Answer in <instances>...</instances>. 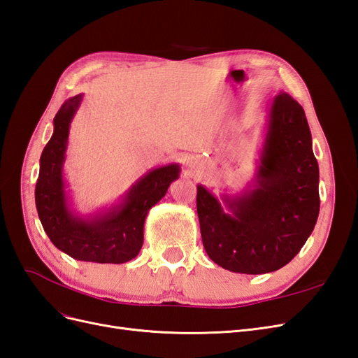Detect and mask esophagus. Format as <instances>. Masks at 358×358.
I'll use <instances>...</instances> for the list:
<instances>
[{"mask_svg":"<svg viewBox=\"0 0 358 358\" xmlns=\"http://www.w3.org/2000/svg\"><path fill=\"white\" fill-rule=\"evenodd\" d=\"M187 166H188V161H187Z\"/></svg>","mask_w":358,"mask_h":358,"instance_id":"1","label":"esophagus"}]
</instances>
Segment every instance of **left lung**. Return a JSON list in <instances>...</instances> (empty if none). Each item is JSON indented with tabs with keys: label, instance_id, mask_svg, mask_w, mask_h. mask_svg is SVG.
<instances>
[{
	"label": "left lung",
	"instance_id": "8db88e82",
	"mask_svg": "<svg viewBox=\"0 0 358 358\" xmlns=\"http://www.w3.org/2000/svg\"><path fill=\"white\" fill-rule=\"evenodd\" d=\"M320 170L303 107L287 92L270 106L257 175L221 201L197 187V213L209 258L234 273L275 272L294 258L320 213ZM225 205L227 211L222 208Z\"/></svg>",
	"mask_w": 358,
	"mask_h": 358
}]
</instances>
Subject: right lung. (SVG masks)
I'll return each instance as SVG.
<instances>
[{
    "label": "right lung",
    "mask_w": 358,
    "mask_h": 358,
    "mask_svg": "<svg viewBox=\"0 0 358 358\" xmlns=\"http://www.w3.org/2000/svg\"><path fill=\"white\" fill-rule=\"evenodd\" d=\"M82 94L61 106L53 117V134L40 157L36 206L43 229L59 251L79 262L122 264L137 257L143 245V227L173 180L179 164L148 171L128 189L122 200L94 215L82 216L71 209L64 179L70 124L82 103Z\"/></svg>",
    "instance_id": "obj_1"
}]
</instances>
